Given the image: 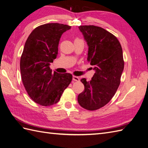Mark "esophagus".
<instances>
[{"mask_svg": "<svg viewBox=\"0 0 148 148\" xmlns=\"http://www.w3.org/2000/svg\"><path fill=\"white\" fill-rule=\"evenodd\" d=\"M73 80L75 82H79V78L77 76H73Z\"/></svg>", "mask_w": 148, "mask_h": 148, "instance_id": "1", "label": "esophagus"}]
</instances>
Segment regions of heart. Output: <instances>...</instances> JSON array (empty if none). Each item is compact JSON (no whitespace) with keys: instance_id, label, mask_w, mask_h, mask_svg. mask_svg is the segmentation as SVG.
Masks as SVG:
<instances>
[{"instance_id":"obj_1","label":"heart","mask_w":148,"mask_h":148,"mask_svg":"<svg viewBox=\"0 0 148 148\" xmlns=\"http://www.w3.org/2000/svg\"><path fill=\"white\" fill-rule=\"evenodd\" d=\"M75 41H83V40H81V39H79V38H76L75 39Z\"/></svg>"}]
</instances>
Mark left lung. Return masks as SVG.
<instances>
[{
  "mask_svg": "<svg viewBox=\"0 0 148 148\" xmlns=\"http://www.w3.org/2000/svg\"><path fill=\"white\" fill-rule=\"evenodd\" d=\"M88 45V61L95 73L89 82L82 78L85 90L78 96V102L90 111L105 106L116 92L124 69L121 45L108 31L95 25L79 26Z\"/></svg>",
  "mask_w": 148,
  "mask_h": 148,
  "instance_id": "1",
  "label": "left lung"
}]
</instances>
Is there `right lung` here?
I'll list each match as a JSON object with an SVG mask.
<instances>
[{
  "mask_svg": "<svg viewBox=\"0 0 148 148\" xmlns=\"http://www.w3.org/2000/svg\"><path fill=\"white\" fill-rule=\"evenodd\" d=\"M70 28L58 23L40 25L25 43L20 62L22 80L29 97L42 106L57 103L72 80L71 74L52 73L50 68L58 54L60 38Z\"/></svg>",
  "mask_w": 148,
  "mask_h": 148,
  "instance_id": "right-lung-1",
  "label": "right lung"
}]
</instances>
